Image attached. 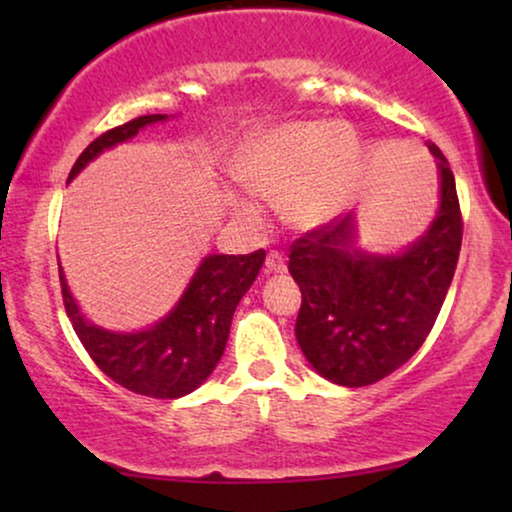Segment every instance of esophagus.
I'll return each instance as SVG.
<instances>
[{
	"instance_id": "esophagus-1",
	"label": "esophagus",
	"mask_w": 512,
	"mask_h": 512,
	"mask_svg": "<svg viewBox=\"0 0 512 512\" xmlns=\"http://www.w3.org/2000/svg\"><path fill=\"white\" fill-rule=\"evenodd\" d=\"M265 270H268V272H286L284 256L279 254V251H270V254L265 256Z\"/></svg>"
}]
</instances>
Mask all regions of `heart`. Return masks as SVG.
<instances>
[{
  "label": "heart",
  "mask_w": 512,
  "mask_h": 512,
  "mask_svg": "<svg viewBox=\"0 0 512 512\" xmlns=\"http://www.w3.org/2000/svg\"><path fill=\"white\" fill-rule=\"evenodd\" d=\"M359 139L347 123L289 121L256 132L237 153L233 174L263 200L282 197V214L293 228H317L333 219L349 193ZM237 219L256 226L258 207L230 193Z\"/></svg>",
  "instance_id": "1"
}]
</instances>
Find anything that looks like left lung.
<instances>
[{"mask_svg": "<svg viewBox=\"0 0 512 512\" xmlns=\"http://www.w3.org/2000/svg\"><path fill=\"white\" fill-rule=\"evenodd\" d=\"M433 153L440 205L426 233L398 254L356 247L354 214L291 244L289 272L303 303L296 338L321 377L340 387H368L401 368L431 333L457 270L461 209L443 151Z\"/></svg>", "mask_w": 512, "mask_h": 512, "instance_id": "left-lung-1", "label": "left lung"}]
</instances>
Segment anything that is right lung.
<instances>
[{"mask_svg":"<svg viewBox=\"0 0 512 512\" xmlns=\"http://www.w3.org/2000/svg\"><path fill=\"white\" fill-rule=\"evenodd\" d=\"M160 121H167V114L139 116L104 132L76 158L67 181H72L102 151L128 142L146 125ZM263 261V249L244 256H205L177 305L153 326L132 333L107 331L83 317L62 265H58L67 317L97 368L135 394L181 398L198 389L221 361L235 307L254 284Z\"/></svg>","mask_w":512,"mask_h":512,"instance_id":"obj_1","label":"right lung"}]
</instances>
